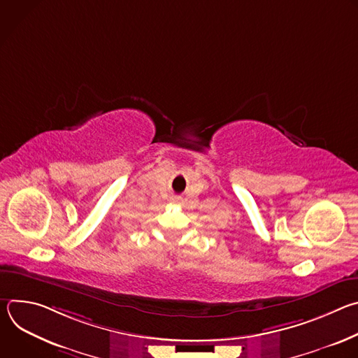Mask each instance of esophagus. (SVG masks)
Listing matches in <instances>:
<instances>
[{"mask_svg":"<svg viewBox=\"0 0 358 358\" xmlns=\"http://www.w3.org/2000/svg\"><path fill=\"white\" fill-rule=\"evenodd\" d=\"M180 199H181V198H177V196H176V198H173V201H174V202H178Z\"/></svg>","mask_w":358,"mask_h":358,"instance_id":"1","label":"esophagus"}]
</instances>
